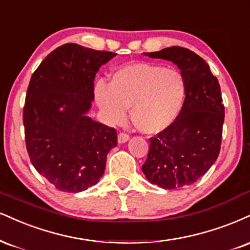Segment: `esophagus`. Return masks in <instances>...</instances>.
<instances>
[{
    "instance_id": "1",
    "label": "esophagus",
    "mask_w": 250,
    "mask_h": 250,
    "mask_svg": "<svg viewBox=\"0 0 250 250\" xmlns=\"http://www.w3.org/2000/svg\"><path fill=\"white\" fill-rule=\"evenodd\" d=\"M129 137H130L129 136V134L121 131V133H119V135H117V141H119V143H125L129 140Z\"/></svg>"
}]
</instances>
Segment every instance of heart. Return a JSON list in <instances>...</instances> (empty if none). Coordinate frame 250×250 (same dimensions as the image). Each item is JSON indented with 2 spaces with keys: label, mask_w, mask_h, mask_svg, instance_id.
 Instances as JSON below:
<instances>
[{
  "label": "heart",
  "mask_w": 250,
  "mask_h": 250,
  "mask_svg": "<svg viewBox=\"0 0 250 250\" xmlns=\"http://www.w3.org/2000/svg\"><path fill=\"white\" fill-rule=\"evenodd\" d=\"M186 80L177 68L135 62L117 70L110 83L98 81L94 94L110 123H120L131 107L135 125L146 134H158L173 125L184 106Z\"/></svg>",
  "instance_id": "heart-1"
}]
</instances>
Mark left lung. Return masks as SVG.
Segmentation results:
<instances>
[{
  "label": "left lung",
  "instance_id": "left-lung-1",
  "mask_svg": "<svg viewBox=\"0 0 250 250\" xmlns=\"http://www.w3.org/2000/svg\"><path fill=\"white\" fill-rule=\"evenodd\" d=\"M144 55L174 62L185 78L188 92L178 119L150 137L142 171L151 184L167 190L191 185L209 170L220 152L225 119L220 85L205 60L185 47Z\"/></svg>",
  "mask_w": 250,
  "mask_h": 250
}]
</instances>
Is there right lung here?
Masks as SVG:
<instances>
[{
	"instance_id": "obj_1",
	"label": "right lung",
	"mask_w": 250,
	"mask_h": 250,
	"mask_svg": "<svg viewBox=\"0 0 250 250\" xmlns=\"http://www.w3.org/2000/svg\"><path fill=\"white\" fill-rule=\"evenodd\" d=\"M115 56L67 43L49 53L30 79L23 108L26 150L57 190L76 193L95 185L117 144L115 129L86 116L96 71Z\"/></svg>"
}]
</instances>
